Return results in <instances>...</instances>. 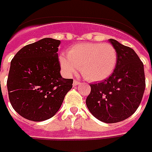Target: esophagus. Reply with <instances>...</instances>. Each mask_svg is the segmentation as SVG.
<instances>
[{
    "label": "esophagus",
    "mask_w": 152,
    "mask_h": 152,
    "mask_svg": "<svg viewBox=\"0 0 152 152\" xmlns=\"http://www.w3.org/2000/svg\"><path fill=\"white\" fill-rule=\"evenodd\" d=\"M78 84H80V83H79V82H78V81H76V80H74V83H73V86H77V85H78Z\"/></svg>",
    "instance_id": "obj_1"
}]
</instances>
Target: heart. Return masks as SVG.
I'll return each mask as SVG.
<instances>
[{
	"instance_id": "heart-1",
	"label": "heart",
	"mask_w": 152,
	"mask_h": 152,
	"mask_svg": "<svg viewBox=\"0 0 152 152\" xmlns=\"http://www.w3.org/2000/svg\"><path fill=\"white\" fill-rule=\"evenodd\" d=\"M117 60V51L111 44L83 42L71 47L67 56H61L60 64L67 76L74 74L79 67L87 80L99 82L112 74Z\"/></svg>"
}]
</instances>
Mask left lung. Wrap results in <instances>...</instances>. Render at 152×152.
<instances>
[{
	"label": "left lung",
	"mask_w": 152,
	"mask_h": 152,
	"mask_svg": "<svg viewBox=\"0 0 152 152\" xmlns=\"http://www.w3.org/2000/svg\"><path fill=\"white\" fill-rule=\"evenodd\" d=\"M118 55L115 69L108 78L90 84L86 100L89 111L104 123L123 121L138 108L145 91L144 66L136 52L115 39H109Z\"/></svg>",
	"instance_id": "1"
}]
</instances>
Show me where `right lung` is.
Instances as JSON below:
<instances>
[{
  "label": "right lung",
  "mask_w": 152,
  "mask_h": 152,
  "mask_svg": "<svg viewBox=\"0 0 152 152\" xmlns=\"http://www.w3.org/2000/svg\"><path fill=\"white\" fill-rule=\"evenodd\" d=\"M61 41L50 37L28 44L10 62L7 79L10 102L19 115L32 121L53 117L73 79L62 78L58 59Z\"/></svg>",
  "instance_id": "1"
}]
</instances>
